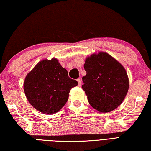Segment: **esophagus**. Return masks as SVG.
<instances>
[{
	"instance_id": "obj_1",
	"label": "esophagus",
	"mask_w": 151,
	"mask_h": 151,
	"mask_svg": "<svg viewBox=\"0 0 151 151\" xmlns=\"http://www.w3.org/2000/svg\"><path fill=\"white\" fill-rule=\"evenodd\" d=\"M77 81H78V86H81V80H80V79H78Z\"/></svg>"
}]
</instances>
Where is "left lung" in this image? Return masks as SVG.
Segmentation results:
<instances>
[{"label": "left lung", "instance_id": "obj_1", "mask_svg": "<svg viewBox=\"0 0 151 151\" xmlns=\"http://www.w3.org/2000/svg\"><path fill=\"white\" fill-rule=\"evenodd\" d=\"M86 75L81 88L88 102L96 110L110 112L119 106L129 88L127 71L109 54L101 51L86 58Z\"/></svg>", "mask_w": 151, "mask_h": 151}]
</instances>
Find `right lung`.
<instances>
[{"label": "right lung", "instance_id": "add662e5", "mask_svg": "<svg viewBox=\"0 0 151 151\" xmlns=\"http://www.w3.org/2000/svg\"><path fill=\"white\" fill-rule=\"evenodd\" d=\"M78 81L69 78L58 59L39 61L24 79L23 88L33 107L47 115L58 112L65 104L71 89Z\"/></svg>", "mask_w": 151, "mask_h": 151}]
</instances>
